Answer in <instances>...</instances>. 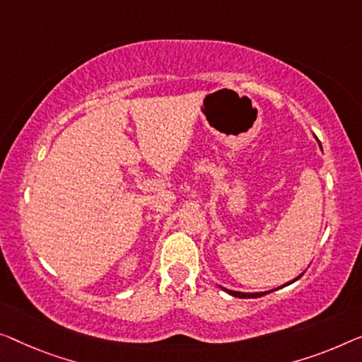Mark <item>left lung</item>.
Wrapping results in <instances>:
<instances>
[{"instance_id": "obj_1", "label": "left lung", "mask_w": 362, "mask_h": 362, "mask_svg": "<svg viewBox=\"0 0 362 362\" xmlns=\"http://www.w3.org/2000/svg\"><path fill=\"white\" fill-rule=\"evenodd\" d=\"M320 144V143H319ZM322 148V146H320ZM302 274L304 273H300L298 278H294L293 281H289V283H286V284H283V286H288V284H291V283H294V281H298V279L302 276ZM221 289L223 291H226V293L228 294H230V296H234V298H240V299H250V298H262V296H265V294H268V293H273V291H276V289H273V291H267V293H239V291H230V289H226V288H223V286H219Z\"/></svg>"}]
</instances>
